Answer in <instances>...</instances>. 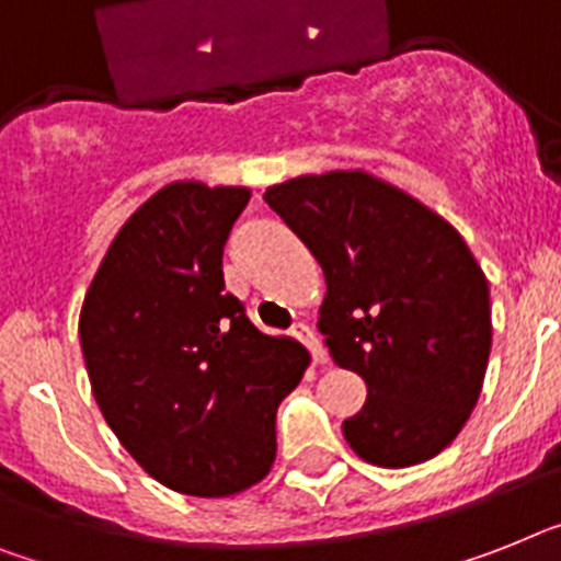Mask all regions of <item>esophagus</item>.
Segmentation results:
<instances>
[{
  "label": "esophagus",
  "instance_id": "1",
  "mask_svg": "<svg viewBox=\"0 0 561 561\" xmlns=\"http://www.w3.org/2000/svg\"><path fill=\"white\" fill-rule=\"evenodd\" d=\"M291 335L298 337L300 344L307 346L309 353H312V364H327V353H323L321 341H318V337H314V332L309 330L307 323H298V327H295V330H291Z\"/></svg>",
  "mask_w": 561,
  "mask_h": 561
}]
</instances>
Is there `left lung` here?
Masks as SVG:
<instances>
[{
	"label": "left lung",
	"mask_w": 561,
	"mask_h": 561,
	"mask_svg": "<svg viewBox=\"0 0 561 561\" xmlns=\"http://www.w3.org/2000/svg\"><path fill=\"white\" fill-rule=\"evenodd\" d=\"M263 201L327 277L318 330L367 383L346 444L378 467H413L461 433L490 358L488 277L442 215L367 171L304 174Z\"/></svg>",
	"instance_id": "left-lung-1"
}]
</instances>
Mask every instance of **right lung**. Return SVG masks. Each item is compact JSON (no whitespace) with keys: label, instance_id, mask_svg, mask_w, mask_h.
Returning a JSON list of instances; mask_svg holds the SVG:
<instances>
[{"label":"right lung","instance_id":"1","mask_svg":"<svg viewBox=\"0 0 561 561\" xmlns=\"http://www.w3.org/2000/svg\"><path fill=\"white\" fill-rule=\"evenodd\" d=\"M252 192L178 180L111 240L80 312L96 404L125 450L186 496H234L275 461L277 404L309 353L263 335L224 291V247Z\"/></svg>","mask_w":561,"mask_h":561}]
</instances>
